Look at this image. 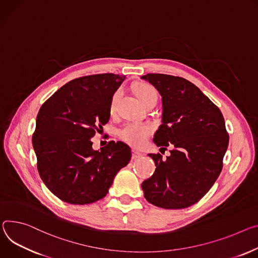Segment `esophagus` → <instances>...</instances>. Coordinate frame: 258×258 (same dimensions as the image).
<instances>
[{
    "label": "esophagus",
    "instance_id": "obj_1",
    "mask_svg": "<svg viewBox=\"0 0 258 258\" xmlns=\"http://www.w3.org/2000/svg\"><path fill=\"white\" fill-rule=\"evenodd\" d=\"M143 156V154L140 152V151H138V150H136V149H134L133 150V158L134 159H137V158H140V157H142Z\"/></svg>",
    "mask_w": 258,
    "mask_h": 258
}]
</instances>
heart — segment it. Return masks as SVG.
Segmentation results:
<instances>
[{"mask_svg":"<svg viewBox=\"0 0 258 258\" xmlns=\"http://www.w3.org/2000/svg\"><path fill=\"white\" fill-rule=\"evenodd\" d=\"M137 96L143 104L150 101L151 99L157 98V91L156 89L149 85V84H142L140 85L137 90ZM120 97V91H117L114 93V96L111 100L110 111L113 112L115 109V105L117 100ZM151 134V126L146 123H138V122H130L122 126L119 132V135L122 140L133 146H141L143 145L146 140L148 139L149 135Z\"/></svg>","mask_w":258,"mask_h":258,"instance_id":"obj_1","label":"heart"}]
</instances>
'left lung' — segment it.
I'll return each mask as SVG.
<instances>
[{"mask_svg":"<svg viewBox=\"0 0 258 258\" xmlns=\"http://www.w3.org/2000/svg\"><path fill=\"white\" fill-rule=\"evenodd\" d=\"M141 78L161 96V124L153 142L157 147H173L167 159L160 154H148L156 169L142 183L144 197L159 208H187L210 190L222 170L228 146L224 118L188 80L153 73Z\"/></svg>","mask_w":258,"mask_h":258,"instance_id":"left-lung-1","label":"left lung"}]
</instances>
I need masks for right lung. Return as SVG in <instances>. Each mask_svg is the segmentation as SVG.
<instances>
[{
	"instance_id": "right-lung-1",
	"label": "right lung",
	"mask_w": 258,
	"mask_h": 258,
	"mask_svg": "<svg viewBox=\"0 0 258 258\" xmlns=\"http://www.w3.org/2000/svg\"><path fill=\"white\" fill-rule=\"evenodd\" d=\"M124 75L98 74L68 82L39 110L33 147L46 187L61 201L85 205L103 199L131 148L110 141L101 150L91 138L110 119V105Z\"/></svg>"
}]
</instances>
